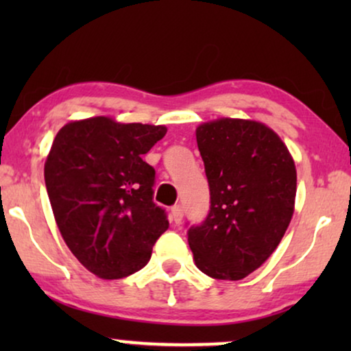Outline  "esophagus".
I'll use <instances>...</instances> for the list:
<instances>
[{"label": "esophagus", "mask_w": 351, "mask_h": 351, "mask_svg": "<svg viewBox=\"0 0 351 351\" xmlns=\"http://www.w3.org/2000/svg\"><path fill=\"white\" fill-rule=\"evenodd\" d=\"M171 217L174 220V223L179 225L182 222V217H184V209H182L180 204H176L174 208L171 209Z\"/></svg>", "instance_id": "34e87169"}]
</instances>
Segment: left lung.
Returning a JSON list of instances; mask_svg holds the SVG:
<instances>
[{"label":"left lung","mask_w":351,"mask_h":351,"mask_svg":"<svg viewBox=\"0 0 351 351\" xmlns=\"http://www.w3.org/2000/svg\"><path fill=\"white\" fill-rule=\"evenodd\" d=\"M210 208L189 228L196 267L237 281L257 270L285 237L294 214L297 172L289 150L265 124L220 118L196 128Z\"/></svg>","instance_id":"8db88e82"}]
</instances>
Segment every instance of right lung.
Returning <instances> with one entry per match:
<instances>
[{"label": "right lung", "mask_w": 351, "mask_h": 351, "mask_svg": "<svg viewBox=\"0 0 351 351\" xmlns=\"http://www.w3.org/2000/svg\"><path fill=\"white\" fill-rule=\"evenodd\" d=\"M165 126L95 117L57 132L45 182L62 238L95 276L119 280L143 268L169 227L153 203L155 169L142 160Z\"/></svg>", "instance_id": "1"}]
</instances>
